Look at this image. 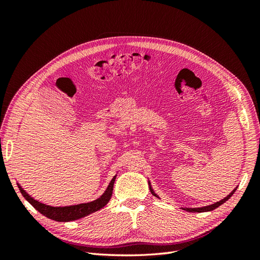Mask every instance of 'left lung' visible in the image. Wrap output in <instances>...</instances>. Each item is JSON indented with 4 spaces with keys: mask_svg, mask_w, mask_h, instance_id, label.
<instances>
[{
    "mask_svg": "<svg viewBox=\"0 0 260 260\" xmlns=\"http://www.w3.org/2000/svg\"><path fill=\"white\" fill-rule=\"evenodd\" d=\"M148 184H149V182H148ZM149 190H151V192H152V194H153L154 196H157V195L153 192L151 185H149ZM234 191H235V188H234L232 193H230L229 195L226 196L225 199H223L222 201H220V202H217L216 204H212V205H209V206H206V207H202V208H183V209H184V210H187V211H194V212H195V211H196V212H202V211H210V210H214L215 208H217L218 206L221 205V204H223L226 200H229V199L231 198V196H232V194L234 193ZM157 198H158V196H157Z\"/></svg>",
    "mask_w": 260,
    "mask_h": 260,
    "instance_id": "obj_1",
    "label": "left lung"
}]
</instances>
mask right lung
I'll use <instances>...</instances> for the list:
<instances>
[{"label":"right lung","mask_w":260,"mask_h":260,"mask_svg":"<svg viewBox=\"0 0 260 260\" xmlns=\"http://www.w3.org/2000/svg\"><path fill=\"white\" fill-rule=\"evenodd\" d=\"M114 182H115V177L111 181V183H109L105 193L102 195L99 200L91 203L79 204V205L68 206V207H51L48 205H44V204L39 203L32 198H30V195H28L25 191H23L21 186H18V187L23 198H25L39 212H41L43 216L48 217L52 220H55V221L68 222V221H74V220L81 219L85 216L92 214V212H95L101 208H103L112 198Z\"/></svg>","instance_id":"obj_1"}]
</instances>
